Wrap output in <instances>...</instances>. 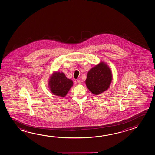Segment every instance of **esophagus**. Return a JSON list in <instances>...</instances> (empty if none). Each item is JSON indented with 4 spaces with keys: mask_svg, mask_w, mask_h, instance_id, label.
Wrapping results in <instances>:
<instances>
[{
    "mask_svg": "<svg viewBox=\"0 0 155 155\" xmlns=\"http://www.w3.org/2000/svg\"><path fill=\"white\" fill-rule=\"evenodd\" d=\"M77 82L79 83V84H81V81L80 80H77Z\"/></svg>",
    "mask_w": 155,
    "mask_h": 155,
    "instance_id": "obj_1",
    "label": "esophagus"
}]
</instances>
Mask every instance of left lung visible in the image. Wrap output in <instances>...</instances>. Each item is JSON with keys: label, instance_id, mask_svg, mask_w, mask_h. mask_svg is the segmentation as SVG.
I'll return each instance as SVG.
<instances>
[{"label": "left lung", "instance_id": "1", "mask_svg": "<svg viewBox=\"0 0 155 155\" xmlns=\"http://www.w3.org/2000/svg\"><path fill=\"white\" fill-rule=\"evenodd\" d=\"M112 80L110 69L106 63L101 62L88 72L86 84L93 94L97 95L107 90Z\"/></svg>", "mask_w": 155, "mask_h": 155}]
</instances>
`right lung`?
<instances>
[{
	"instance_id": "add662e5",
	"label": "right lung",
	"mask_w": 155,
	"mask_h": 155,
	"mask_svg": "<svg viewBox=\"0 0 155 155\" xmlns=\"http://www.w3.org/2000/svg\"><path fill=\"white\" fill-rule=\"evenodd\" d=\"M73 84V81L68 79L62 72L54 73L50 78L48 84L53 94L61 97L66 96Z\"/></svg>"
}]
</instances>
